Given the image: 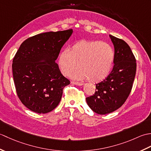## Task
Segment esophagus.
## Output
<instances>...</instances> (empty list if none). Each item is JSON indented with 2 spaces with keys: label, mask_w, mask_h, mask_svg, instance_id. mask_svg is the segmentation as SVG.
<instances>
[{
  "label": "esophagus",
  "mask_w": 151,
  "mask_h": 151,
  "mask_svg": "<svg viewBox=\"0 0 151 151\" xmlns=\"http://www.w3.org/2000/svg\"><path fill=\"white\" fill-rule=\"evenodd\" d=\"M71 84L77 85V86H82L83 84H83V83L78 82H75V81H71Z\"/></svg>",
  "instance_id": "34e87169"
}]
</instances>
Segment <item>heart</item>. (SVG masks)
Here are the masks:
<instances>
[{
  "instance_id": "obj_1",
  "label": "heart",
  "mask_w": 151,
  "mask_h": 151,
  "mask_svg": "<svg viewBox=\"0 0 151 151\" xmlns=\"http://www.w3.org/2000/svg\"><path fill=\"white\" fill-rule=\"evenodd\" d=\"M115 58L114 50L110 44L99 41L82 40L74 44L70 50H63L58 58L59 67L63 74L74 72V78L99 82L110 73Z\"/></svg>"
}]
</instances>
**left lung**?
<instances>
[{
    "label": "left lung",
    "mask_w": 151,
    "mask_h": 151,
    "mask_svg": "<svg viewBox=\"0 0 151 151\" xmlns=\"http://www.w3.org/2000/svg\"><path fill=\"white\" fill-rule=\"evenodd\" d=\"M115 50L114 65L106 78L96 84L95 94L86 98L91 110L101 115L119 108L130 95L136 72L135 56L126 42L109 35Z\"/></svg>",
    "instance_id": "obj_1"
}]
</instances>
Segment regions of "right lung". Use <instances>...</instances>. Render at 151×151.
<instances>
[{
    "mask_svg": "<svg viewBox=\"0 0 151 151\" xmlns=\"http://www.w3.org/2000/svg\"><path fill=\"white\" fill-rule=\"evenodd\" d=\"M73 30L41 33L28 38L13 59L12 71L18 97L31 111L47 114L61 101L70 84L56 60Z\"/></svg>",
    "mask_w": 151,
    "mask_h": 151,
    "instance_id": "1",
    "label": "right lung"
}]
</instances>
